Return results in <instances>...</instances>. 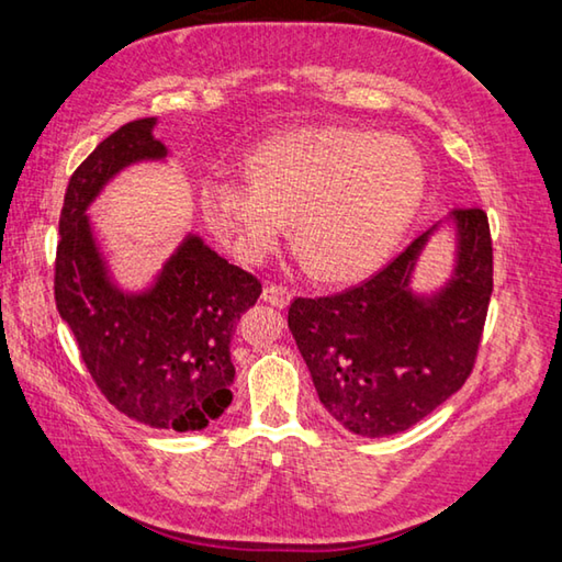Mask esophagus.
<instances>
[{"instance_id": "34e87169", "label": "esophagus", "mask_w": 562, "mask_h": 562, "mask_svg": "<svg viewBox=\"0 0 562 562\" xmlns=\"http://www.w3.org/2000/svg\"><path fill=\"white\" fill-rule=\"evenodd\" d=\"M261 299L266 303H271L276 308H286L291 303V291L286 286H276V283H266Z\"/></svg>"}]
</instances>
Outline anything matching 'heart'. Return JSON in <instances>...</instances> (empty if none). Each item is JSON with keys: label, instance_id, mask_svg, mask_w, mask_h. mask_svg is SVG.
I'll return each mask as SVG.
<instances>
[{"label": "heart", "instance_id": "1", "mask_svg": "<svg viewBox=\"0 0 562 562\" xmlns=\"http://www.w3.org/2000/svg\"><path fill=\"white\" fill-rule=\"evenodd\" d=\"M246 183L209 179L201 211L244 263H261L296 224V244L326 281H356L389 259L426 191L423 159L403 136L306 126L256 146Z\"/></svg>", "mask_w": 562, "mask_h": 562}]
</instances>
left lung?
Masks as SVG:
<instances>
[{"instance_id": "1", "label": "left lung", "mask_w": 562, "mask_h": 562, "mask_svg": "<svg viewBox=\"0 0 562 562\" xmlns=\"http://www.w3.org/2000/svg\"><path fill=\"white\" fill-rule=\"evenodd\" d=\"M443 225L457 241L449 281L413 292L419 254ZM491 293L488 216L453 209L361 286L293 301L289 328L324 408L351 434L381 438L416 426L465 383Z\"/></svg>"}]
</instances>
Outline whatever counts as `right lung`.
<instances>
[{
  "instance_id": "1",
  "label": "right lung",
  "mask_w": 562,
  "mask_h": 562,
  "mask_svg": "<svg viewBox=\"0 0 562 562\" xmlns=\"http://www.w3.org/2000/svg\"><path fill=\"white\" fill-rule=\"evenodd\" d=\"M156 116L119 126L71 173L59 216L54 299L91 379L124 416L189 434L232 403V338L261 281L187 234L142 291L119 286L87 216L101 189L139 161H164Z\"/></svg>"
}]
</instances>
